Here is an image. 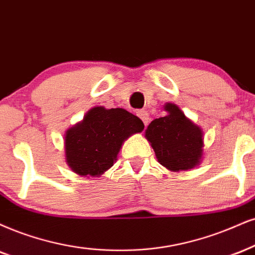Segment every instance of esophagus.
Segmentation results:
<instances>
[{"mask_svg":"<svg viewBox=\"0 0 255 255\" xmlns=\"http://www.w3.org/2000/svg\"><path fill=\"white\" fill-rule=\"evenodd\" d=\"M137 116L139 117L140 119H142V122L144 123V125H147V123H149L150 118H149V113H147L146 111H138L137 112Z\"/></svg>","mask_w":255,"mask_h":255,"instance_id":"34e87169","label":"esophagus"}]
</instances>
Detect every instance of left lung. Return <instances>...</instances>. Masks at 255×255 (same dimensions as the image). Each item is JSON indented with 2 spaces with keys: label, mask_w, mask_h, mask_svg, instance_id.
Instances as JSON below:
<instances>
[{
  "label": "left lung",
  "mask_w": 255,
  "mask_h": 255,
  "mask_svg": "<svg viewBox=\"0 0 255 255\" xmlns=\"http://www.w3.org/2000/svg\"><path fill=\"white\" fill-rule=\"evenodd\" d=\"M165 117L156 118L145 130L157 161L170 171L189 170L200 164L203 132L184 116L177 105L166 103Z\"/></svg>",
  "instance_id": "obj_1"
}]
</instances>
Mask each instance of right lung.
<instances>
[{
    "label": "right lung",
    "mask_w": 255,
    "mask_h": 255,
    "mask_svg": "<svg viewBox=\"0 0 255 255\" xmlns=\"http://www.w3.org/2000/svg\"><path fill=\"white\" fill-rule=\"evenodd\" d=\"M143 128V122L127 110L96 106L66 131V162L75 174L98 177L116 162L123 142Z\"/></svg>",
    "instance_id": "obj_1"
}]
</instances>
